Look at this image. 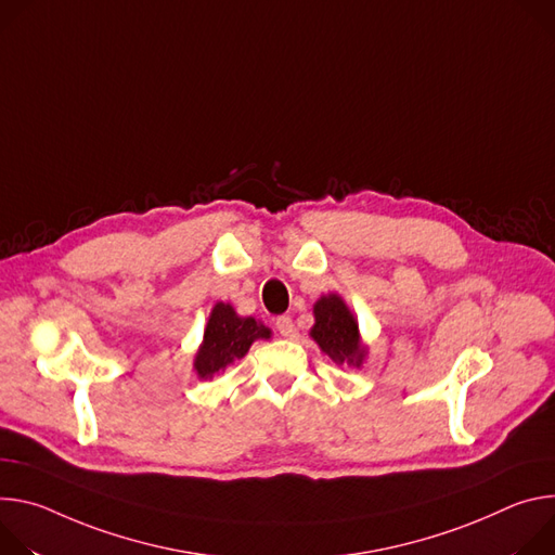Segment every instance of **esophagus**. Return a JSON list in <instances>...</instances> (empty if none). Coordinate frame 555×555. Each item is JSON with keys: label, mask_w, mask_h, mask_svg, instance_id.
<instances>
[{"label": "esophagus", "mask_w": 555, "mask_h": 555, "mask_svg": "<svg viewBox=\"0 0 555 555\" xmlns=\"http://www.w3.org/2000/svg\"><path fill=\"white\" fill-rule=\"evenodd\" d=\"M275 328L280 331L282 337H291L293 331H295V328H293V320H291L288 315H280V318L275 320Z\"/></svg>", "instance_id": "esophagus-1"}]
</instances>
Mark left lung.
<instances>
[{"instance_id": "obj_1", "label": "left lung", "mask_w": 555, "mask_h": 555, "mask_svg": "<svg viewBox=\"0 0 555 555\" xmlns=\"http://www.w3.org/2000/svg\"><path fill=\"white\" fill-rule=\"evenodd\" d=\"M315 324L311 337L337 365L359 367L367 348L361 344L359 324L337 293L322 295L313 306Z\"/></svg>"}]
</instances>
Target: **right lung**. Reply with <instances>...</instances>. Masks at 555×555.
<instances>
[{
	"label": "right lung",
	"instance_id": "add662e5",
	"mask_svg": "<svg viewBox=\"0 0 555 555\" xmlns=\"http://www.w3.org/2000/svg\"><path fill=\"white\" fill-rule=\"evenodd\" d=\"M269 337L271 328H267L262 322L256 318H240L231 304L218 301L211 309L203 344L194 357V371L201 379H211L229 363L249 352L256 339Z\"/></svg>",
	"mask_w": 555,
	"mask_h": 555
}]
</instances>
